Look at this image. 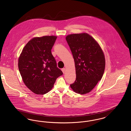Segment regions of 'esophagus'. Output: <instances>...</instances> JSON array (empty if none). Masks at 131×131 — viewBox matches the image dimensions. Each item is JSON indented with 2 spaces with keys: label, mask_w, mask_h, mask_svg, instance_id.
<instances>
[{
  "label": "esophagus",
  "mask_w": 131,
  "mask_h": 131,
  "mask_svg": "<svg viewBox=\"0 0 131 131\" xmlns=\"http://www.w3.org/2000/svg\"><path fill=\"white\" fill-rule=\"evenodd\" d=\"M62 71L63 73V74H64L65 73V71H66V69L65 68H63L62 69Z\"/></svg>",
  "instance_id": "34e87169"
}]
</instances>
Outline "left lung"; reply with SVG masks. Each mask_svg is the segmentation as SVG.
Segmentation results:
<instances>
[{"mask_svg":"<svg viewBox=\"0 0 131 131\" xmlns=\"http://www.w3.org/2000/svg\"><path fill=\"white\" fill-rule=\"evenodd\" d=\"M66 40L74 59L76 80L70 85L75 93L90 92L101 80L105 58L100 45L86 33L70 34Z\"/></svg>","mask_w":131,"mask_h":131,"instance_id":"1","label":"left lung"}]
</instances>
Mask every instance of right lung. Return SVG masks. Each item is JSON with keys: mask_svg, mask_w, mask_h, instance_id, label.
<instances>
[{"mask_svg": "<svg viewBox=\"0 0 131 131\" xmlns=\"http://www.w3.org/2000/svg\"><path fill=\"white\" fill-rule=\"evenodd\" d=\"M56 38L55 36L33 38L26 44L19 57L18 67L23 81L38 95L49 92L56 79L63 75L51 51Z\"/></svg>", "mask_w": 131, "mask_h": 131, "instance_id": "1", "label": "right lung"}]
</instances>
